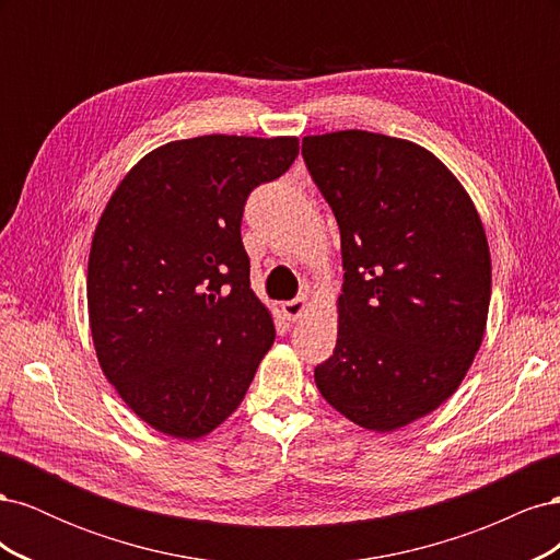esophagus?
Wrapping results in <instances>:
<instances>
[{
  "label": "esophagus",
  "instance_id": "obj_1",
  "mask_svg": "<svg viewBox=\"0 0 560 560\" xmlns=\"http://www.w3.org/2000/svg\"><path fill=\"white\" fill-rule=\"evenodd\" d=\"M308 308V296H299V299H292V301H284L282 303V313L287 319H299L303 313H306Z\"/></svg>",
  "mask_w": 560,
  "mask_h": 560
}]
</instances>
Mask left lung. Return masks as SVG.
<instances>
[{"mask_svg":"<svg viewBox=\"0 0 560 560\" xmlns=\"http://www.w3.org/2000/svg\"><path fill=\"white\" fill-rule=\"evenodd\" d=\"M303 161L341 229L334 354L315 383L354 425L393 432L463 383L488 319L481 217L448 167L409 140L308 135Z\"/></svg>","mask_w":560,"mask_h":560,"instance_id":"left-lung-1","label":"left lung"}]
</instances>
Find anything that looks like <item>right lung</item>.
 <instances>
[{
    "mask_svg": "<svg viewBox=\"0 0 560 560\" xmlns=\"http://www.w3.org/2000/svg\"><path fill=\"white\" fill-rule=\"evenodd\" d=\"M296 138L167 142L116 186L89 257L97 362L147 425L200 439L238 409L273 317L249 287L247 196L290 171Z\"/></svg>",
    "mask_w": 560,
    "mask_h": 560,
    "instance_id": "add662e5",
    "label": "right lung"
}]
</instances>
